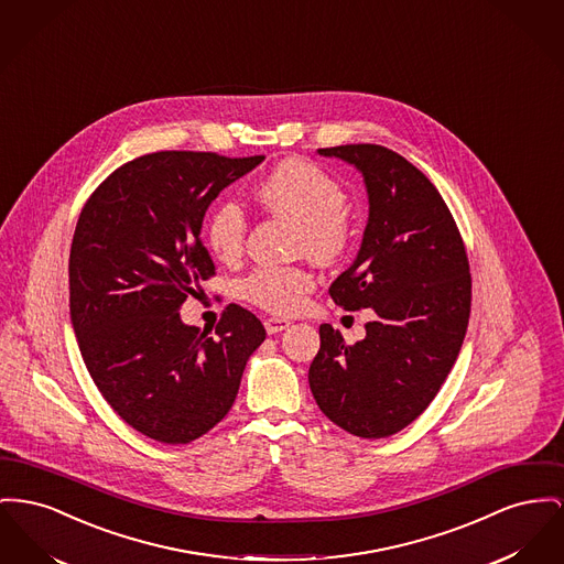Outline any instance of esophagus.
Listing matches in <instances>:
<instances>
[{
  "instance_id": "1",
  "label": "esophagus",
  "mask_w": 564,
  "mask_h": 564,
  "mask_svg": "<svg viewBox=\"0 0 564 564\" xmlns=\"http://www.w3.org/2000/svg\"><path fill=\"white\" fill-rule=\"evenodd\" d=\"M264 326L268 334H279V332L290 328V322H288V319H281V317H268L264 322Z\"/></svg>"
}]
</instances>
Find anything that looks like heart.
<instances>
[{
  "instance_id": "1",
  "label": "heart",
  "mask_w": 564,
  "mask_h": 564,
  "mask_svg": "<svg viewBox=\"0 0 564 564\" xmlns=\"http://www.w3.org/2000/svg\"><path fill=\"white\" fill-rule=\"evenodd\" d=\"M268 213L299 224L296 249L322 262L338 260L351 238L345 192L324 167L306 160H288L256 187ZM249 217L236 199H217L206 215L204 236L221 262H236L247 245ZM315 290L306 265L265 264L240 281V296L272 315H296Z\"/></svg>"
}]
</instances>
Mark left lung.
<instances>
[{"label": "left lung", "instance_id": "left-lung-1", "mask_svg": "<svg viewBox=\"0 0 564 564\" xmlns=\"http://www.w3.org/2000/svg\"><path fill=\"white\" fill-rule=\"evenodd\" d=\"M358 167L368 224L356 262L330 285L345 311L372 308L362 340L319 326L308 386L324 415L360 438H383L417 420L456 362L470 315L460 230L436 187L379 144L319 149Z\"/></svg>", "mask_w": 564, "mask_h": 564}]
</instances>
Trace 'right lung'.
<instances>
[{
	"label": "right lung",
	"mask_w": 564,
	"mask_h": 564,
	"mask_svg": "<svg viewBox=\"0 0 564 564\" xmlns=\"http://www.w3.org/2000/svg\"><path fill=\"white\" fill-rule=\"evenodd\" d=\"M264 155L158 151L108 174L85 202L69 249V317L85 366L133 431L192 443L232 409L262 322L228 304L215 336L181 322L215 276L202 245L206 208Z\"/></svg>",
	"instance_id": "right-lung-1"
}]
</instances>
